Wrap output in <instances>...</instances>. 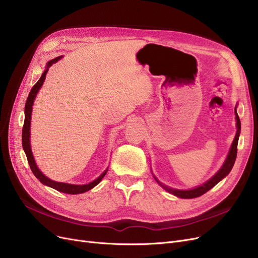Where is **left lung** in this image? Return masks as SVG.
Wrapping results in <instances>:
<instances>
[{"mask_svg": "<svg viewBox=\"0 0 258 258\" xmlns=\"http://www.w3.org/2000/svg\"><path fill=\"white\" fill-rule=\"evenodd\" d=\"M235 119H236V135H235L234 137V140L232 142V145L230 148V151L228 153V156L227 158L225 160V162H223L222 166L219 169V171L213 176L211 177L208 181H206L204 184H201L199 186H196L194 188H189V189H177V188H173V187H170L167 186L163 183H161L158 179H157L154 176L155 180L159 183L160 186H162L166 192H169L179 198H183V199H189V198H196V197H199L201 195H204L205 193H207L208 191H210V189L215 186L220 180H222L223 178H225L226 176H228V174L231 172L232 167L235 163V160H236V156H237V144H238V139H239V135H240V128H241V124H240V120H239V117L237 115V110H236V106H235Z\"/></svg>", "mask_w": 258, "mask_h": 258, "instance_id": "1", "label": "left lung"}]
</instances>
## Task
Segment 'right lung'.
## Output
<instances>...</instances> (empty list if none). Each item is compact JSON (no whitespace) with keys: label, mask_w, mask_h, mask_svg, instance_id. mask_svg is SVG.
Masks as SVG:
<instances>
[{"label":"right lung","mask_w":258,"mask_h":258,"mask_svg":"<svg viewBox=\"0 0 258 258\" xmlns=\"http://www.w3.org/2000/svg\"><path fill=\"white\" fill-rule=\"evenodd\" d=\"M61 58H62V55H60V57H57V58L50 60L49 62H47L45 71L43 72L39 81L35 85H33V87L31 88V91L28 95V98L26 100V104H25L24 125H23V131H22V145H23V150L26 154L27 161H28V164H29L30 169H31V172L33 173V175H35L39 179L41 183H43L44 185L50 186L54 189H57V191H59V192L75 195V194L85 193V192L89 191V189H92L94 186H96L100 181L102 180V178L105 176V174L107 172V169L101 175H100L97 179H95V180H93L92 182H89L87 184H71V183H65V182L53 181V180H51V179H49L48 177H46L39 170V167H38V165L35 161V158H33L32 151H31V145H30V123H31V113H32L33 102H35L37 94L39 93L40 88L42 87L44 80H45L48 69L53 63L58 62Z\"/></svg>","instance_id":"add662e5"}]
</instances>
